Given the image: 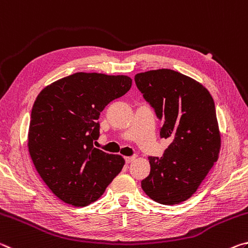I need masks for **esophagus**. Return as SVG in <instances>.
Returning <instances> with one entry per match:
<instances>
[{
	"mask_svg": "<svg viewBox=\"0 0 248 248\" xmlns=\"http://www.w3.org/2000/svg\"><path fill=\"white\" fill-rule=\"evenodd\" d=\"M135 159V157H125V161H126V164H131V162Z\"/></svg>",
	"mask_w": 248,
	"mask_h": 248,
	"instance_id": "esophagus-1",
	"label": "esophagus"
}]
</instances>
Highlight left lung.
<instances>
[{"instance_id":"left-lung-1","label":"left lung","mask_w":248,"mask_h":248,"mask_svg":"<svg viewBox=\"0 0 248 248\" xmlns=\"http://www.w3.org/2000/svg\"><path fill=\"white\" fill-rule=\"evenodd\" d=\"M135 83L162 122L160 137L171 139L161 158L148 157L151 172L141 188L160 204L181 203L197 191L220 154L214 101L201 83L170 69L137 74Z\"/></svg>"}]
</instances>
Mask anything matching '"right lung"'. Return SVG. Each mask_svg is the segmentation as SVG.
I'll use <instances>...</instances> for the list:
<instances>
[{
	"mask_svg": "<svg viewBox=\"0 0 248 248\" xmlns=\"http://www.w3.org/2000/svg\"><path fill=\"white\" fill-rule=\"evenodd\" d=\"M132 87L127 76L77 72L42 90L31 108L28 152L45 184L75 206L96 201L121 172L120 155L93 146L100 113Z\"/></svg>",
	"mask_w": 248,
	"mask_h": 248,
	"instance_id": "obj_1",
	"label": "right lung"
}]
</instances>
